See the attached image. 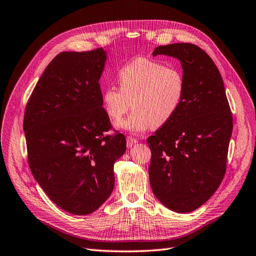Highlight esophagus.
<instances>
[{
  "label": "esophagus",
  "instance_id": "1",
  "mask_svg": "<svg viewBox=\"0 0 256 256\" xmlns=\"http://www.w3.org/2000/svg\"><path fill=\"white\" fill-rule=\"evenodd\" d=\"M137 142V140H136V138H134V137H130V136H128V138H126V145H128V148H132L135 144Z\"/></svg>",
  "mask_w": 256,
  "mask_h": 256
}]
</instances>
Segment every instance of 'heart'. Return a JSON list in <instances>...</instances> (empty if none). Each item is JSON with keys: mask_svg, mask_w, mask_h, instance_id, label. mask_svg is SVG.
<instances>
[{"mask_svg": "<svg viewBox=\"0 0 256 256\" xmlns=\"http://www.w3.org/2000/svg\"><path fill=\"white\" fill-rule=\"evenodd\" d=\"M118 81L120 88L109 85L104 88L102 106L114 121L121 120L133 106V114L119 123L120 128L130 133L164 126L178 114L185 98L182 70L149 58L137 57L123 64Z\"/></svg>", "mask_w": 256, "mask_h": 256, "instance_id": "b5f03b06", "label": "heart"}]
</instances>
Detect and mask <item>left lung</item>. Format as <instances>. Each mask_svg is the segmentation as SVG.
<instances>
[{"instance_id": "1", "label": "left lung", "mask_w": 256, "mask_h": 256, "mask_svg": "<svg viewBox=\"0 0 256 256\" xmlns=\"http://www.w3.org/2000/svg\"><path fill=\"white\" fill-rule=\"evenodd\" d=\"M152 55L178 58L186 93L178 114L147 140L150 186L168 208L192 212L211 198L224 178L232 114L220 71L204 50L175 43L156 48Z\"/></svg>"}]
</instances>
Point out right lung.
Returning a JSON list of instances; mask_svg holds the SVG:
<instances>
[{
    "label": "right lung",
    "mask_w": 256,
    "mask_h": 256,
    "mask_svg": "<svg viewBox=\"0 0 256 256\" xmlns=\"http://www.w3.org/2000/svg\"><path fill=\"white\" fill-rule=\"evenodd\" d=\"M106 52H62L38 78L26 106L28 162L56 206L74 215L96 211L114 190V164L126 150L102 108Z\"/></svg>",
    "instance_id": "right-lung-1"
}]
</instances>
